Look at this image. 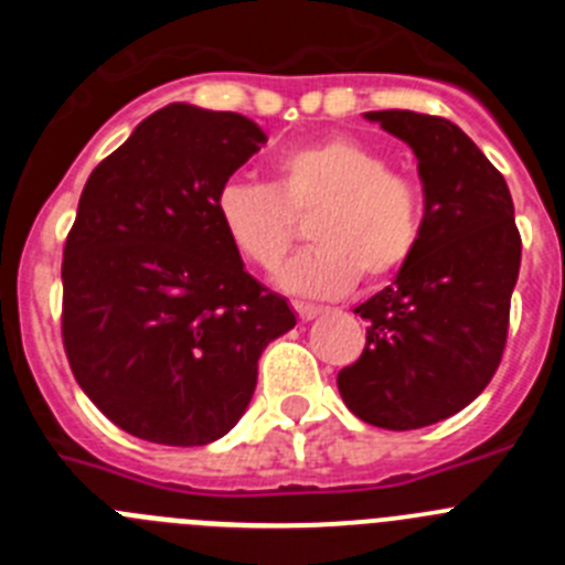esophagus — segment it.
Listing matches in <instances>:
<instances>
[{
	"label": "esophagus",
	"instance_id": "esophagus-1",
	"mask_svg": "<svg viewBox=\"0 0 565 565\" xmlns=\"http://www.w3.org/2000/svg\"><path fill=\"white\" fill-rule=\"evenodd\" d=\"M297 308V317L302 319V322H311V319H317L319 313H322V308L319 306H306V302H299V306H294Z\"/></svg>",
	"mask_w": 565,
	"mask_h": 565
}]
</instances>
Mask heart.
<instances>
[{
  "mask_svg": "<svg viewBox=\"0 0 565 565\" xmlns=\"http://www.w3.org/2000/svg\"><path fill=\"white\" fill-rule=\"evenodd\" d=\"M214 212L228 243L257 268L279 266L297 239L294 217H311V252L291 259L277 282L297 297H342L364 282L396 277L424 234V198L413 178L353 138L294 147L274 163V186L232 178Z\"/></svg>",
  "mask_w": 565,
  "mask_h": 565,
  "instance_id": "b5f03b06",
  "label": "heart"
}]
</instances>
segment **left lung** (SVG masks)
Listing matches in <instances>:
<instances>
[{"label": "left lung", "mask_w": 565, "mask_h": 565, "mask_svg": "<svg viewBox=\"0 0 565 565\" xmlns=\"http://www.w3.org/2000/svg\"><path fill=\"white\" fill-rule=\"evenodd\" d=\"M418 158L424 234L393 286L356 308L367 342L337 376L353 416L418 430L463 411L495 376L521 271V234L503 174L438 115L364 113Z\"/></svg>", "instance_id": "8db88e82"}]
</instances>
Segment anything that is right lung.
Segmentation results:
<instances>
[{
    "instance_id": "obj_1",
    "label": "right lung",
    "mask_w": 565,
    "mask_h": 565,
    "mask_svg": "<svg viewBox=\"0 0 565 565\" xmlns=\"http://www.w3.org/2000/svg\"><path fill=\"white\" fill-rule=\"evenodd\" d=\"M266 141L246 115L169 104L84 183L64 243V353L129 436L167 447L226 436L252 402L259 353L297 326L214 212L217 189Z\"/></svg>"
}]
</instances>
